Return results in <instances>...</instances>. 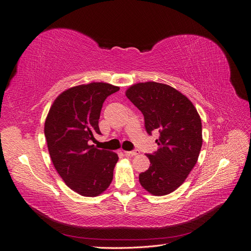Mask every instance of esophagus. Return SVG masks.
<instances>
[{
    "mask_svg": "<svg viewBox=\"0 0 251 251\" xmlns=\"http://www.w3.org/2000/svg\"><path fill=\"white\" fill-rule=\"evenodd\" d=\"M125 153L126 155H130V156H136L139 154V151L138 150H134V151H125Z\"/></svg>",
    "mask_w": 251,
    "mask_h": 251,
    "instance_id": "esophagus-1",
    "label": "esophagus"
}]
</instances>
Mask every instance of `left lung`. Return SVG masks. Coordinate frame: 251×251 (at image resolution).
I'll use <instances>...</instances> for the list:
<instances>
[{"label":"left lung","instance_id":"1","mask_svg":"<svg viewBox=\"0 0 251 251\" xmlns=\"http://www.w3.org/2000/svg\"><path fill=\"white\" fill-rule=\"evenodd\" d=\"M126 95L143 114L148 134L160 133L158 150L148 154L149 170L139 175L140 184L154 196L169 195L183 183L198 161L203 142L201 118L185 95L164 83H135Z\"/></svg>","mask_w":251,"mask_h":251}]
</instances>
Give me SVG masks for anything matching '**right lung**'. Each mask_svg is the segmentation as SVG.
Segmentation results:
<instances>
[{
	"label": "right lung",
	"instance_id": "add662e5",
	"mask_svg": "<svg viewBox=\"0 0 251 251\" xmlns=\"http://www.w3.org/2000/svg\"><path fill=\"white\" fill-rule=\"evenodd\" d=\"M118 90L107 82L72 87L56 97L45 121L53 165L68 187L83 197L100 195L113 180L117 154L89 142L101 135L98 120L102 103Z\"/></svg>",
	"mask_w": 251,
	"mask_h": 251
}]
</instances>
